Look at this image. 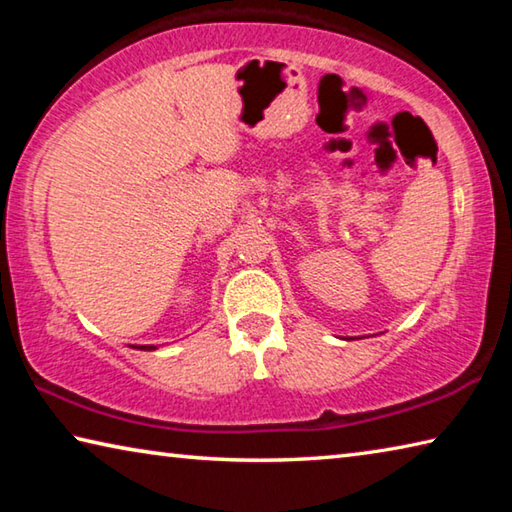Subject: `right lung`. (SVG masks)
I'll return each instance as SVG.
<instances>
[{"label":"right lung","instance_id":"right-lung-1","mask_svg":"<svg viewBox=\"0 0 512 512\" xmlns=\"http://www.w3.org/2000/svg\"><path fill=\"white\" fill-rule=\"evenodd\" d=\"M140 350H155V345H137Z\"/></svg>","mask_w":512,"mask_h":512}]
</instances>
